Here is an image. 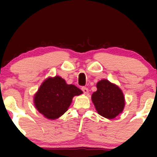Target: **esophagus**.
Listing matches in <instances>:
<instances>
[{"label": "esophagus", "instance_id": "esophagus-1", "mask_svg": "<svg viewBox=\"0 0 157 157\" xmlns=\"http://www.w3.org/2000/svg\"><path fill=\"white\" fill-rule=\"evenodd\" d=\"M82 91H83L84 94H86L89 93V89H88L86 87H82Z\"/></svg>", "mask_w": 157, "mask_h": 157}]
</instances>
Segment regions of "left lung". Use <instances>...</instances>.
Masks as SVG:
<instances>
[{"mask_svg":"<svg viewBox=\"0 0 157 157\" xmlns=\"http://www.w3.org/2000/svg\"><path fill=\"white\" fill-rule=\"evenodd\" d=\"M97 89L91 95V100L99 114L112 120L122 112L125 96L118 86L103 79L97 82Z\"/></svg>","mask_w":157,"mask_h":157,"instance_id":"1","label":"left lung"}]
</instances>
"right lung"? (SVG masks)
<instances>
[{"label": "right lung", "mask_w": 157, "mask_h": 157, "mask_svg": "<svg viewBox=\"0 0 157 157\" xmlns=\"http://www.w3.org/2000/svg\"><path fill=\"white\" fill-rule=\"evenodd\" d=\"M81 94L80 89L67 84L60 76L48 77L35 93L34 105L45 118L56 120L68 111L73 97Z\"/></svg>", "instance_id": "obj_1"}]
</instances>
